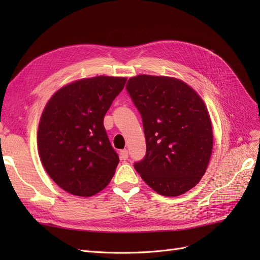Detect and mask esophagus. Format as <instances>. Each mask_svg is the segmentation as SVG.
Listing matches in <instances>:
<instances>
[{
    "instance_id": "1",
    "label": "esophagus",
    "mask_w": 260,
    "mask_h": 260,
    "mask_svg": "<svg viewBox=\"0 0 260 260\" xmlns=\"http://www.w3.org/2000/svg\"><path fill=\"white\" fill-rule=\"evenodd\" d=\"M128 157H129L128 149H122V151H120V158H121V160H127Z\"/></svg>"
}]
</instances>
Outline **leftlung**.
Here are the masks:
<instances>
[{
  "instance_id": "left-lung-1",
  "label": "left lung",
  "mask_w": 260,
  "mask_h": 260,
  "mask_svg": "<svg viewBox=\"0 0 260 260\" xmlns=\"http://www.w3.org/2000/svg\"><path fill=\"white\" fill-rule=\"evenodd\" d=\"M125 89L142 117L146 154L135 168L154 191L179 196L205 174L212 149L207 108L192 88L168 77L130 78Z\"/></svg>"
}]
</instances>
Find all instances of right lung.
I'll use <instances>...</instances> for the list:
<instances>
[{"instance_id":"1","label":"right lung","mask_w":260,"mask_h":260,"mask_svg":"<svg viewBox=\"0 0 260 260\" xmlns=\"http://www.w3.org/2000/svg\"><path fill=\"white\" fill-rule=\"evenodd\" d=\"M127 79L94 77L58 90L46 104L38 130L43 167L62 190L78 196L100 192L119 162L104 116Z\"/></svg>"}]
</instances>
